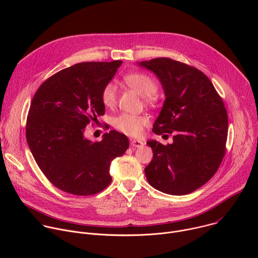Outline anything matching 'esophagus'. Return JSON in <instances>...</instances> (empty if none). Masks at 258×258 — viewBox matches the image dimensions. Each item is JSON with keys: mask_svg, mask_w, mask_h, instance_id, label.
Masks as SVG:
<instances>
[{"mask_svg": "<svg viewBox=\"0 0 258 258\" xmlns=\"http://www.w3.org/2000/svg\"><path fill=\"white\" fill-rule=\"evenodd\" d=\"M131 146L134 147V148H141V147L144 146V142L142 140H131Z\"/></svg>", "mask_w": 258, "mask_h": 258, "instance_id": "34e87169", "label": "esophagus"}]
</instances>
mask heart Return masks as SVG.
Masks as SVG:
<instances>
[{"mask_svg": "<svg viewBox=\"0 0 258 258\" xmlns=\"http://www.w3.org/2000/svg\"><path fill=\"white\" fill-rule=\"evenodd\" d=\"M128 87L135 90L140 96L152 98V95L156 93L157 87L155 82L148 76L143 73H131L123 78ZM103 104L106 107H112L116 101V87L114 84H107L101 95ZM147 123V119L143 116L132 115L122 113L113 119L114 127L128 136H139L144 125Z\"/></svg>", "mask_w": 258, "mask_h": 258, "instance_id": "1", "label": "heart"}]
</instances>
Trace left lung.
Masks as SVG:
<instances>
[{"instance_id": "obj_1", "label": "left lung", "mask_w": 258, "mask_h": 258, "mask_svg": "<svg viewBox=\"0 0 258 258\" xmlns=\"http://www.w3.org/2000/svg\"><path fill=\"white\" fill-rule=\"evenodd\" d=\"M153 72L165 100L153 124L156 135L174 134L172 144L150 140L153 159L145 173L169 195L190 194L216 172L225 155L228 114L210 80L200 70L169 58L137 62Z\"/></svg>"}]
</instances>
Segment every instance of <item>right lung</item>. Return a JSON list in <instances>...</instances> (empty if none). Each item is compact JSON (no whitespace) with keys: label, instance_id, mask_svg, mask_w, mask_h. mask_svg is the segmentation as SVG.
I'll use <instances>...</instances> for the list:
<instances>
[{"label":"right lung","instance_id":"1","mask_svg":"<svg viewBox=\"0 0 258 258\" xmlns=\"http://www.w3.org/2000/svg\"><path fill=\"white\" fill-rule=\"evenodd\" d=\"M122 61L84 62L55 73L36 91L26 122V140L46 177L58 189L88 196L110 182V165L124 154L125 135L110 131L100 142L85 137L91 120L104 115L101 95Z\"/></svg>","mask_w":258,"mask_h":258}]
</instances>
